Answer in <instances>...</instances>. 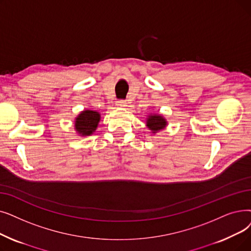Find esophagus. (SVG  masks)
I'll return each instance as SVG.
<instances>
[{
	"label": "esophagus",
	"instance_id": "1",
	"mask_svg": "<svg viewBox=\"0 0 251 251\" xmlns=\"http://www.w3.org/2000/svg\"><path fill=\"white\" fill-rule=\"evenodd\" d=\"M116 105H117L118 107H125V106L127 105V102L124 101V100H119V101H117Z\"/></svg>",
	"mask_w": 251,
	"mask_h": 251
}]
</instances>
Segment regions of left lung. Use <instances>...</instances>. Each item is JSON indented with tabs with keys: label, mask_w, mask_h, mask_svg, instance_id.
Returning <instances> with one entry per match:
<instances>
[{
	"label": "left lung",
	"mask_w": 251,
	"mask_h": 251,
	"mask_svg": "<svg viewBox=\"0 0 251 251\" xmlns=\"http://www.w3.org/2000/svg\"><path fill=\"white\" fill-rule=\"evenodd\" d=\"M146 125L151 130V134H156L159 131H161V130H164L167 127L168 122L167 120L160 114H150L147 117Z\"/></svg>",
	"instance_id": "1"
}]
</instances>
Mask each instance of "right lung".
Listing matches in <instances>:
<instances>
[{
    "instance_id": "1",
    "label": "right lung",
    "mask_w": 251,
    "mask_h": 251,
    "mask_svg": "<svg viewBox=\"0 0 251 251\" xmlns=\"http://www.w3.org/2000/svg\"><path fill=\"white\" fill-rule=\"evenodd\" d=\"M100 121V114L96 111L85 108L75 118V130L80 136H90L95 131Z\"/></svg>"
}]
</instances>
